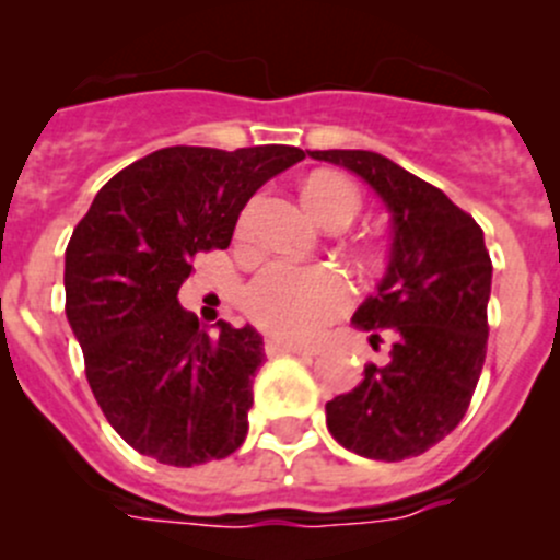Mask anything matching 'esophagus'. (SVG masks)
Listing matches in <instances>:
<instances>
[{"label":"esophagus","mask_w":560,"mask_h":560,"mask_svg":"<svg viewBox=\"0 0 560 560\" xmlns=\"http://www.w3.org/2000/svg\"><path fill=\"white\" fill-rule=\"evenodd\" d=\"M265 352L270 354V358H279V354H301V358H314V349H303V347H295V343H287L281 341V338H268L265 341Z\"/></svg>","instance_id":"34e87169"}]
</instances>
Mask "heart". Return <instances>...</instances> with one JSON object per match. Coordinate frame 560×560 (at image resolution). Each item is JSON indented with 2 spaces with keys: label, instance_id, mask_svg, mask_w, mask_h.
Returning a JSON list of instances; mask_svg holds the SVG:
<instances>
[{
  "label": "heart",
  "instance_id": "1",
  "mask_svg": "<svg viewBox=\"0 0 560 560\" xmlns=\"http://www.w3.org/2000/svg\"><path fill=\"white\" fill-rule=\"evenodd\" d=\"M303 200L319 222L343 217L352 222L360 211V195L336 173H316L303 186ZM352 303L347 276L325 265L273 262L252 281L246 308L259 325L287 341H312Z\"/></svg>",
  "mask_w": 560,
  "mask_h": 560
}]
</instances>
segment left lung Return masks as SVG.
I'll return each instance as SVG.
<instances>
[{
	"mask_svg": "<svg viewBox=\"0 0 560 560\" xmlns=\"http://www.w3.org/2000/svg\"><path fill=\"white\" fill-rule=\"evenodd\" d=\"M347 167L389 213L385 276L352 325L393 341L385 365L327 400V431L371 460L417 457L453 433L471 404L488 349L493 265L479 224L442 189L374 151H308Z\"/></svg>",
	"mask_w": 560,
	"mask_h": 560,
	"instance_id": "left-lung-1",
	"label": "left lung"
}]
</instances>
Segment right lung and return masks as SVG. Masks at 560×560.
Listing matches in <instances>:
<instances>
[{
	"label": "right lung",
	"instance_id": "obj_1",
	"mask_svg": "<svg viewBox=\"0 0 560 560\" xmlns=\"http://www.w3.org/2000/svg\"><path fill=\"white\" fill-rule=\"evenodd\" d=\"M303 156L295 145L160 149L113 175L72 233L67 322L100 409L140 455L189 468L244 444L262 336L224 319L211 336L178 290L191 257L228 248L248 197Z\"/></svg>",
	"mask_w": 560,
	"mask_h": 560
}]
</instances>
